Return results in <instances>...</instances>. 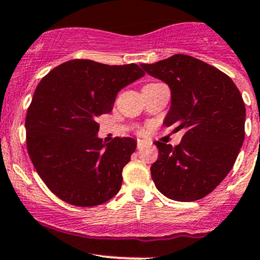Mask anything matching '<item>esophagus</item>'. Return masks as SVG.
<instances>
[{
  "label": "esophagus",
  "mask_w": 260,
  "mask_h": 260,
  "mask_svg": "<svg viewBox=\"0 0 260 260\" xmlns=\"http://www.w3.org/2000/svg\"><path fill=\"white\" fill-rule=\"evenodd\" d=\"M145 145H148V143L145 141H142V139H138V141H137V148H138V149H142V148H144Z\"/></svg>",
  "instance_id": "1"
}]
</instances>
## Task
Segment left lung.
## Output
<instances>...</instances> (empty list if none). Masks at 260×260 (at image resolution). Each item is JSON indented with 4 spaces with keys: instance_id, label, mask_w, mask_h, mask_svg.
Instances as JSON below:
<instances>
[{
    "instance_id": "left-lung-1",
    "label": "left lung",
    "mask_w": 260,
    "mask_h": 260,
    "mask_svg": "<svg viewBox=\"0 0 260 260\" xmlns=\"http://www.w3.org/2000/svg\"><path fill=\"white\" fill-rule=\"evenodd\" d=\"M142 68L172 91L162 123L185 129L176 147L155 142L154 184L175 201L205 198L231 172L243 144L246 106L241 92L230 76L190 55L175 54Z\"/></svg>"
}]
</instances>
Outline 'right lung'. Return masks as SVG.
Listing matches in <instances>:
<instances>
[{
  "mask_svg": "<svg viewBox=\"0 0 260 260\" xmlns=\"http://www.w3.org/2000/svg\"><path fill=\"white\" fill-rule=\"evenodd\" d=\"M144 76L137 64L106 65L74 59L41 80L27 111V149L37 173L59 199L92 207L122 185V170L137 142L104 143L98 118L112 111L117 93Z\"/></svg>",
  "mask_w": 260,
  "mask_h": 260,
  "instance_id": "right-lung-1",
  "label": "right lung"
}]
</instances>
